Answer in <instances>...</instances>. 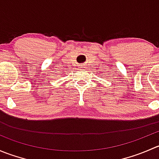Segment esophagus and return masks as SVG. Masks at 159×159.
<instances>
[{"label": "esophagus", "mask_w": 159, "mask_h": 159, "mask_svg": "<svg viewBox=\"0 0 159 159\" xmlns=\"http://www.w3.org/2000/svg\"><path fill=\"white\" fill-rule=\"evenodd\" d=\"M80 68H81V70H85V67L83 66V65H81V66H80Z\"/></svg>", "instance_id": "esophagus-1"}]
</instances>
